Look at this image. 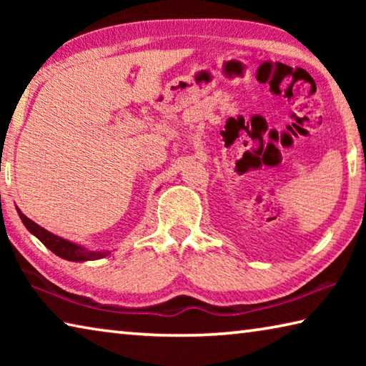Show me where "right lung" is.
Listing matches in <instances>:
<instances>
[{"label": "right lung", "mask_w": 366, "mask_h": 366, "mask_svg": "<svg viewBox=\"0 0 366 366\" xmlns=\"http://www.w3.org/2000/svg\"><path fill=\"white\" fill-rule=\"evenodd\" d=\"M19 212V209H17ZM21 219L24 222L30 232H32L35 237H39L40 242L48 247L54 255H58L64 259H69V262H86V259H98L107 257L109 252H94V250H86L84 247H80L77 244H72L69 240H66L63 237H58L51 232H48L46 229H43L41 226L36 224L32 219H29L26 214H22L19 212Z\"/></svg>", "instance_id": "right-lung-1"}]
</instances>
